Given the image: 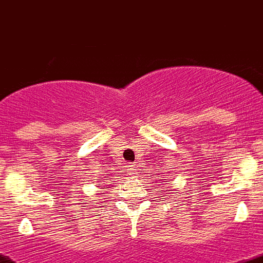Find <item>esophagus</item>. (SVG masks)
<instances>
[{
  "label": "esophagus",
  "instance_id": "1",
  "mask_svg": "<svg viewBox=\"0 0 263 263\" xmlns=\"http://www.w3.org/2000/svg\"><path fill=\"white\" fill-rule=\"evenodd\" d=\"M127 167H128L129 173H132V170H134V165H131V163H128V166H127Z\"/></svg>",
  "mask_w": 263,
  "mask_h": 263
}]
</instances>
